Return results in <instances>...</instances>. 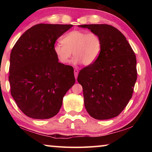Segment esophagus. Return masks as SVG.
Listing matches in <instances>:
<instances>
[{
	"mask_svg": "<svg viewBox=\"0 0 152 152\" xmlns=\"http://www.w3.org/2000/svg\"><path fill=\"white\" fill-rule=\"evenodd\" d=\"M74 76H75V78L76 79L77 77H78V70H77V69H74Z\"/></svg>",
	"mask_w": 152,
	"mask_h": 152,
	"instance_id": "obj_1",
	"label": "esophagus"
}]
</instances>
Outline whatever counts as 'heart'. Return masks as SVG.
I'll return each mask as SVG.
<instances>
[{
  "label": "heart",
  "mask_w": 152,
  "mask_h": 152,
  "mask_svg": "<svg viewBox=\"0 0 152 152\" xmlns=\"http://www.w3.org/2000/svg\"><path fill=\"white\" fill-rule=\"evenodd\" d=\"M61 43H56L53 50L58 60L61 64H68L72 55V63H80L84 66H90L100 56L102 48V39L95 33L73 30L64 36Z\"/></svg>",
  "instance_id": "obj_1"
}]
</instances>
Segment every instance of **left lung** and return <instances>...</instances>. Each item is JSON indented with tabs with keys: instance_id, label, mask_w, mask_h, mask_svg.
<instances>
[{
	"instance_id": "8db88e82",
	"label": "left lung",
	"mask_w": 152,
	"mask_h": 152,
	"mask_svg": "<svg viewBox=\"0 0 152 152\" xmlns=\"http://www.w3.org/2000/svg\"><path fill=\"white\" fill-rule=\"evenodd\" d=\"M101 37L98 60L80 71L84 106L92 117L109 119L119 115L132 99L137 80L136 57L124 35L106 24L78 25Z\"/></svg>"
}]
</instances>
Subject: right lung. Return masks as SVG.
I'll use <instances>...</instances> for the list:
<instances>
[{
  "label": "right lung",
  "mask_w": 152,
  "mask_h": 152,
  "mask_svg": "<svg viewBox=\"0 0 152 152\" xmlns=\"http://www.w3.org/2000/svg\"><path fill=\"white\" fill-rule=\"evenodd\" d=\"M73 25H35L15 43L10 56L11 93L27 117L50 119L58 114L64 95L75 83L74 68L58 61L56 41Z\"/></svg>",
  "instance_id": "right-lung-1"
}]
</instances>
